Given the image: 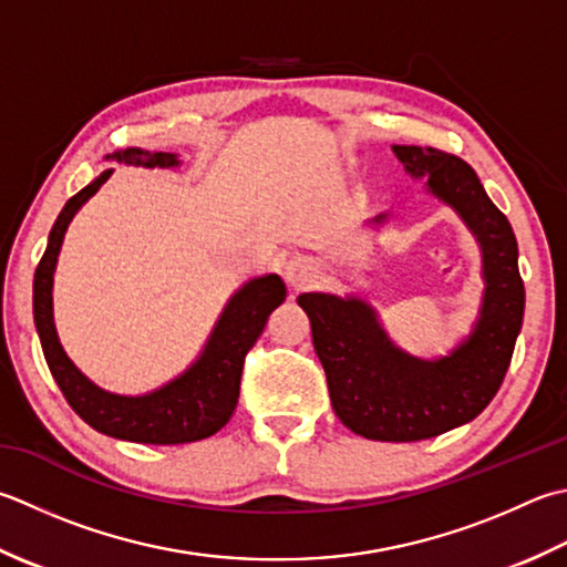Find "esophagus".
I'll return each instance as SVG.
<instances>
[{
	"label": "esophagus",
	"instance_id": "esophagus-1",
	"mask_svg": "<svg viewBox=\"0 0 567 567\" xmlns=\"http://www.w3.org/2000/svg\"><path fill=\"white\" fill-rule=\"evenodd\" d=\"M312 277H315V265L309 258L297 255V258H290L285 262V280L292 287H302L307 282H312Z\"/></svg>",
	"mask_w": 567,
	"mask_h": 567
}]
</instances>
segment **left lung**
Returning a JSON list of instances; mask_svg holds the SVG:
<instances>
[{
    "label": "left lung",
    "instance_id": "8db88e82",
    "mask_svg": "<svg viewBox=\"0 0 567 567\" xmlns=\"http://www.w3.org/2000/svg\"><path fill=\"white\" fill-rule=\"evenodd\" d=\"M391 150L405 174L427 179L425 192L450 206L480 243L484 295L472 331L445 357L420 359L395 347L361 297L305 292L297 305L312 321L315 351L341 423L365 440L415 442L470 423L492 403L524 324L526 292L512 224L472 166L432 147ZM385 224L388 214H381L365 226Z\"/></svg>",
    "mask_w": 567,
    "mask_h": 567
}]
</instances>
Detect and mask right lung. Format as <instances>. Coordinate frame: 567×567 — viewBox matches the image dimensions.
<instances>
[{
    "label": "right lung",
    "instance_id": "obj_1",
    "mask_svg": "<svg viewBox=\"0 0 567 567\" xmlns=\"http://www.w3.org/2000/svg\"><path fill=\"white\" fill-rule=\"evenodd\" d=\"M105 159L142 166V169H174L182 164L172 152H144L137 147L107 154ZM110 176L113 169H105L69 198L55 218L47 252L33 275V324L39 331L43 357L69 405L87 425L107 437L142 442V445H184V442L210 437L228 423L236 410L243 361L262 334L272 309L285 302L287 287L275 272L243 282L218 315L196 361L154 391L122 395L100 388L61 347L53 324V272L73 216Z\"/></svg>",
    "mask_w": 567,
    "mask_h": 567
}]
</instances>
